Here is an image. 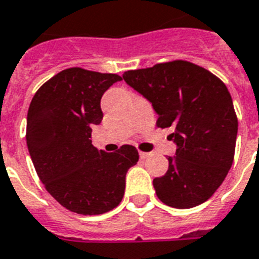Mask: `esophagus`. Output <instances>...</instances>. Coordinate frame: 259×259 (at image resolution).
I'll return each mask as SVG.
<instances>
[{"label":"esophagus","instance_id":"1","mask_svg":"<svg viewBox=\"0 0 259 259\" xmlns=\"http://www.w3.org/2000/svg\"><path fill=\"white\" fill-rule=\"evenodd\" d=\"M149 155H150V153H145V151H140V157H141V159L148 158Z\"/></svg>","mask_w":259,"mask_h":259}]
</instances>
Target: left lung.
Returning a JSON list of instances; mask_svg holds the SVG:
<instances>
[{
    "label": "left lung",
    "mask_w": 259,
    "mask_h": 259,
    "mask_svg": "<svg viewBox=\"0 0 259 259\" xmlns=\"http://www.w3.org/2000/svg\"><path fill=\"white\" fill-rule=\"evenodd\" d=\"M170 127L177 150L165 176L153 180L157 197L177 209L198 206L215 193L234 159L238 121L225 83L188 61H171L123 73Z\"/></svg>",
    "instance_id": "obj_1"
}]
</instances>
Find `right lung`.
<instances>
[{
	"label": "right lung",
	"mask_w": 259,
	"mask_h": 259,
	"mask_svg": "<svg viewBox=\"0 0 259 259\" xmlns=\"http://www.w3.org/2000/svg\"><path fill=\"white\" fill-rule=\"evenodd\" d=\"M117 74L71 68L60 71L34 94L27 111L26 144L46 190L70 211L98 215L119 205L127 170L138 151L123 145L115 153L92 145V127L104 113L101 98Z\"/></svg>",
	"instance_id": "add662e5"
}]
</instances>
